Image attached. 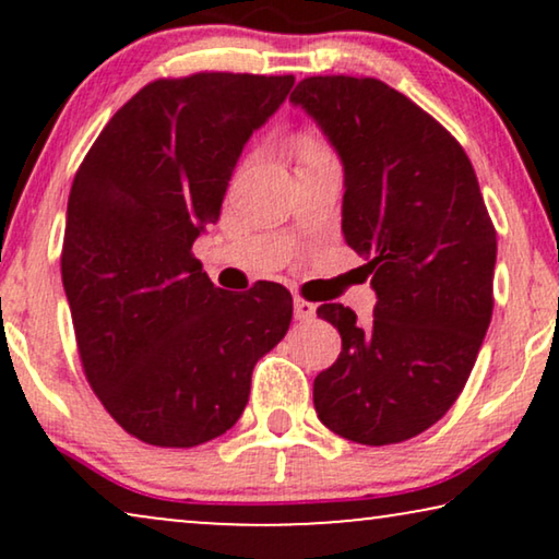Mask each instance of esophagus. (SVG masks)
Segmentation results:
<instances>
[{
  "label": "esophagus",
  "mask_w": 559,
  "mask_h": 559,
  "mask_svg": "<svg viewBox=\"0 0 559 559\" xmlns=\"http://www.w3.org/2000/svg\"><path fill=\"white\" fill-rule=\"evenodd\" d=\"M295 318L297 320H312V318H316V305L302 300V297H295Z\"/></svg>",
  "instance_id": "34e87169"
}]
</instances>
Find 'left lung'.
<instances>
[{"mask_svg": "<svg viewBox=\"0 0 559 559\" xmlns=\"http://www.w3.org/2000/svg\"><path fill=\"white\" fill-rule=\"evenodd\" d=\"M343 163V236L371 274L369 325L341 302L318 318L341 354L312 384L328 430L392 445L453 407L493 312L496 228L455 136L377 79L312 75L289 96Z\"/></svg>", "mask_w": 559, "mask_h": 559, "instance_id": "8db88e82", "label": "left lung"}]
</instances>
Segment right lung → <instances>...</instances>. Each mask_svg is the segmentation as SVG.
<instances>
[{"label": "right lung", "mask_w": 559, "mask_h": 559, "mask_svg": "<svg viewBox=\"0 0 559 559\" xmlns=\"http://www.w3.org/2000/svg\"><path fill=\"white\" fill-rule=\"evenodd\" d=\"M293 86L295 75L251 73L152 81L75 173L60 272L81 364L106 412L147 445L231 430L251 371L293 320L277 282L228 293L193 257L243 144Z\"/></svg>", "instance_id": "add662e5"}]
</instances>
